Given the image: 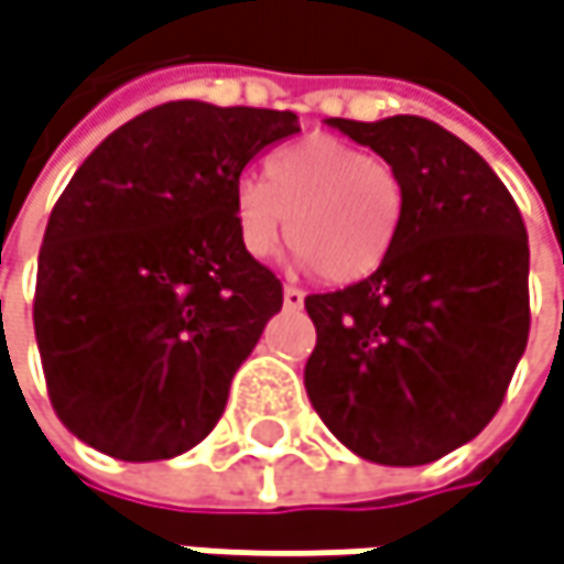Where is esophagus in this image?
<instances>
[{
	"mask_svg": "<svg viewBox=\"0 0 564 564\" xmlns=\"http://www.w3.org/2000/svg\"><path fill=\"white\" fill-rule=\"evenodd\" d=\"M282 302H285L289 312H299V308L305 305V292L295 289V285H285V289H282Z\"/></svg>",
	"mask_w": 564,
	"mask_h": 564,
	"instance_id": "1",
	"label": "esophagus"
}]
</instances>
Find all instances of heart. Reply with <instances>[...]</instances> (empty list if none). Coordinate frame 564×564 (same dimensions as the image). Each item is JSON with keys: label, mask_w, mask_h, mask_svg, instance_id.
Returning a JSON list of instances; mask_svg holds the SVG:
<instances>
[{"label": "heart", "mask_w": 564, "mask_h": 564, "mask_svg": "<svg viewBox=\"0 0 564 564\" xmlns=\"http://www.w3.org/2000/svg\"><path fill=\"white\" fill-rule=\"evenodd\" d=\"M405 210L395 169L330 135H312L269 159L265 181L240 177L234 224L252 259H269L289 217V247L324 282L370 279L392 252Z\"/></svg>", "instance_id": "b5f03b06"}]
</instances>
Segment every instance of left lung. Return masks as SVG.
I'll return each instance as SVG.
<instances>
[{
  "label": "left lung",
  "mask_w": 564,
  "mask_h": 564,
  "mask_svg": "<svg viewBox=\"0 0 564 564\" xmlns=\"http://www.w3.org/2000/svg\"><path fill=\"white\" fill-rule=\"evenodd\" d=\"M324 122L395 169L405 210L370 279L305 299V389L357 458L429 464L484 432L527 350V227L507 184L438 122Z\"/></svg>",
  "instance_id": "obj_1"
}]
</instances>
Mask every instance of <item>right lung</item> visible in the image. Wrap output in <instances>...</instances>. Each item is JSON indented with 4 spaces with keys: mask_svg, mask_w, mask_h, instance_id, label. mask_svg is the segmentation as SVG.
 <instances>
[{
    "mask_svg": "<svg viewBox=\"0 0 564 564\" xmlns=\"http://www.w3.org/2000/svg\"><path fill=\"white\" fill-rule=\"evenodd\" d=\"M295 112L162 104L87 155L37 252L35 337L51 405L119 460L191 452L282 308L279 279L240 247L234 187Z\"/></svg>",
    "mask_w": 564,
    "mask_h": 564,
    "instance_id": "right-lung-1",
    "label": "right lung"
}]
</instances>
